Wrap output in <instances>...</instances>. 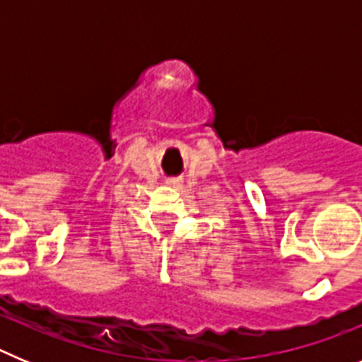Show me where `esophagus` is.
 Segmentation results:
<instances>
[{
  "label": "esophagus",
  "mask_w": 362,
  "mask_h": 362,
  "mask_svg": "<svg viewBox=\"0 0 362 362\" xmlns=\"http://www.w3.org/2000/svg\"><path fill=\"white\" fill-rule=\"evenodd\" d=\"M166 185H170L172 188H179V187H181V185H183V181H181V179L170 177V179H166Z\"/></svg>",
  "instance_id": "obj_1"
}]
</instances>
